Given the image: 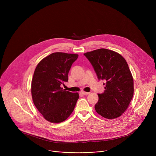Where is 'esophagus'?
<instances>
[{
    "label": "esophagus",
    "mask_w": 156,
    "mask_h": 156,
    "mask_svg": "<svg viewBox=\"0 0 156 156\" xmlns=\"http://www.w3.org/2000/svg\"><path fill=\"white\" fill-rule=\"evenodd\" d=\"M81 93V94H83V95H87V94H90V93H88V92H85V91H82Z\"/></svg>",
    "instance_id": "obj_1"
}]
</instances>
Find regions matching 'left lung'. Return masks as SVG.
I'll return each mask as SVG.
<instances>
[{"mask_svg":"<svg viewBox=\"0 0 156 156\" xmlns=\"http://www.w3.org/2000/svg\"><path fill=\"white\" fill-rule=\"evenodd\" d=\"M99 80H105V91L98 94L96 112L107 119L120 117L127 109L134 93L133 78L125 59L119 53L99 49L84 54Z\"/></svg>","mask_w":156,"mask_h":156,"instance_id":"left-lung-1","label":"left lung"}]
</instances>
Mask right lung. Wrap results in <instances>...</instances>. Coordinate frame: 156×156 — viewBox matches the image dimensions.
<instances>
[{
  "mask_svg": "<svg viewBox=\"0 0 156 156\" xmlns=\"http://www.w3.org/2000/svg\"><path fill=\"white\" fill-rule=\"evenodd\" d=\"M78 57L76 54L52 53L42 59L34 70L31 81L33 101L49 122L65 121L74 110L79 94L66 91L60 85L68 81L69 72Z\"/></svg>",
  "mask_w": 156,
  "mask_h": 156,
  "instance_id": "obj_1",
  "label": "right lung"
}]
</instances>
